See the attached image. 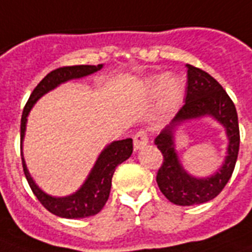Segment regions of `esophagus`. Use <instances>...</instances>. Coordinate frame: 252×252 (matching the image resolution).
<instances>
[{"instance_id":"34e87169","label":"esophagus","mask_w":252,"mask_h":252,"mask_svg":"<svg viewBox=\"0 0 252 252\" xmlns=\"http://www.w3.org/2000/svg\"><path fill=\"white\" fill-rule=\"evenodd\" d=\"M132 139H134V147H135V150H139V148H142L143 146H146L148 143L147 131L140 130V131L136 132Z\"/></svg>"}]
</instances>
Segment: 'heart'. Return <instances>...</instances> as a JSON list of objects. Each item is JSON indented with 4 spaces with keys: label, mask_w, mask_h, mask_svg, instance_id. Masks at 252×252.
<instances>
[{
    "label": "heart",
    "mask_w": 252,
    "mask_h": 252,
    "mask_svg": "<svg viewBox=\"0 0 252 252\" xmlns=\"http://www.w3.org/2000/svg\"><path fill=\"white\" fill-rule=\"evenodd\" d=\"M148 88L151 91H160L161 105L163 108L168 109L179 102L183 93L181 83L177 79H167L165 75L154 76L148 80Z\"/></svg>",
    "instance_id": "1"
}]
</instances>
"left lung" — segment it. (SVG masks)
<instances>
[{"label": "left lung", "instance_id": "1", "mask_svg": "<svg viewBox=\"0 0 252 252\" xmlns=\"http://www.w3.org/2000/svg\"><path fill=\"white\" fill-rule=\"evenodd\" d=\"M188 88L183 108L172 122L155 138L163 154L157 183L161 193L175 205L190 206L213 200L233 175L239 151V125L235 105L217 80L200 68L187 64ZM209 115L221 123L229 139L228 155L221 169L209 178H194L181 165L174 150V128L185 120Z\"/></svg>", "mask_w": 252, "mask_h": 252}]
</instances>
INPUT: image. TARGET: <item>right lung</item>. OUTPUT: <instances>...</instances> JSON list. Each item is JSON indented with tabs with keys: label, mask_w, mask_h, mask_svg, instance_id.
Segmentation results:
<instances>
[{
	"label": "right lung",
	"mask_w": 252,
	"mask_h": 252,
	"mask_svg": "<svg viewBox=\"0 0 252 252\" xmlns=\"http://www.w3.org/2000/svg\"><path fill=\"white\" fill-rule=\"evenodd\" d=\"M102 68V64L98 65H72V67H62L55 71H51L40 83L36 85L30 98L26 102V106L23 109L22 118H21V148H22L23 136L26 131L27 116L30 113L31 108L42 95L48 93L52 89H55L58 85L65 83L68 80L81 79L88 75H92L94 72L99 71ZM132 154V139L116 140L113 143L108 144L99 154L98 159L93 165L91 173L88 175L87 180L81 185L79 190H76L73 194L65 197H52L47 194L35 184L32 177L29 173V169L25 163V158H22L23 172L27 179V183L30 185L31 190L36 198L40 201L44 208L52 214L62 218H85L94 216L104 208L109 198V193L112 188V177L114 175L117 165L127 160Z\"/></svg>",
	"instance_id": "right-lung-1"
}]
</instances>
